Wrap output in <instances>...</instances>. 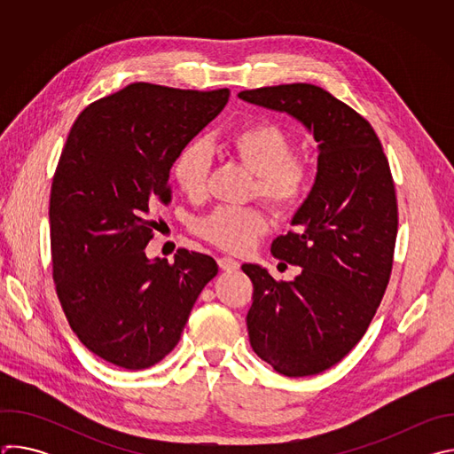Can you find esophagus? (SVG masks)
I'll list each match as a JSON object with an SVG mask.
<instances>
[{"mask_svg":"<svg viewBox=\"0 0 454 454\" xmlns=\"http://www.w3.org/2000/svg\"><path fill=\"white\" fill-rule=\"evenodd\" d=\"M217 264H219V268L223 271H237L240 268V264L231 256H219L217 258Z\"/></svg>","mask_w":454,"mask_h":454,"instance_id":"esophagus-1","label":"esophagus"}]
</instances>
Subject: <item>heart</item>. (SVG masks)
I'll list each match as a JSON object with an SVG mask.
<instances>
[{
    "label": "heart",
    "instance_id": "obj_1",
    "mask_svg": "<svg viewBox=\"0 0 454 454\" xmlns=\"http://www.w3.org/2000/svg\"><path fill=\"white\" fill-rule=\"evenodd\" d=\"M230 153L256 176L258 196L278 214L294 212L305 198L309 168L291 158L293 142L282 127L271 121L246 123L228 137ZM177 186L188 198H201L207 192L210 156L203 144H188L172 168ZM270 230V219L256 207H221L196 223V233L205 240L242 253Z\"/></svg>",
    "mask_w": 454,
    "mask_h": 454
}]
</instances>
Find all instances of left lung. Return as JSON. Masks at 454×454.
<instances>
[{"label":"left lung","instance_id":"left-lung-1","mask_svg":"<svg viewBox=\"0 0 454 454\" xmlns=\"http://www.w3.org/2000/svg\"><path fill=\"white\" fill-rule=\"evenodd\" d=\"M239 98L291 114L317 142L294 230L271 244L301 273L277 282L266 268L242 266L253 282L246 323L254 354L282 375H316L359 343L390 280L399 226L390 165L373 127L323 88L282 84Z\"/></svg>","mask_w":454,"mask_h":454}]
</instances>
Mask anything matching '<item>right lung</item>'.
<instances>
[{
  "label": "right lung",
  "mask_w": 454,
  "mask_h": 454,
  "mask_svg": "<svg viewBox=\"0 0 454 454\" xmlns=\"http://www.w3.org/2000/svg\"><path fill=\"white\" fill-rule=\"evenodd\" d=\"M230 90L129 84L90 104L62 149L50 193V240L59 301L82 345L127 370L160 363L219 268L177 249L149 261L170 203L168 174L188 142L223 111Z\"/></svg>",
  "instance_id": "1"
}]
</instances>
